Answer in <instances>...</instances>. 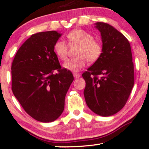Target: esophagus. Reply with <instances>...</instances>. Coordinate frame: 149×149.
I'll list each match as a JSON object with an SVG mask.
<instances>
[{
	"instance_id": "34e87169",
	"label": "esophagus",
	"mask_w": 149,
	"mask_h": 149,
	"mask_svg": "<svg viewBox=\"0 0 149 149\" xmlns=\"http://www.w3.org/2000/svg\"><path fill=\"white\" fill-rule=\"evenodd\" d=\"M80 76H81V75L79 74H76V73H74V77H75V79L79 78V77H80Z\"/></svg>"
}]
</instances>
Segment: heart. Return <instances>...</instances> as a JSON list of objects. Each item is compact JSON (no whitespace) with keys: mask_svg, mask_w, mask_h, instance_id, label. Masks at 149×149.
<instances>
[{"mask_svg":"<svg viewBox=\"0 0 149 149\" xmlns=\"http://www.w3.org/2000/svg\"><path fill=\"white\" fill-rule=\"evenodd\" d=\"M70 45H79L77 57L70 58L63 64L66 70L77 72L86 65L88 60L95 62L102 53V46L100 42L94 39L91 33L83 30H75L67 36ZM54 52L60 59L65 60L68 53V45L62 40H58L54 45Z\"/></svg>","mask_w":149,"mask_h":149,"instance_id":"obj_1","label":"heart"}]
</instances>
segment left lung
Returning a JSON list of instances; mask_svg holds the SVG:
<instances>
[{
  "label": "left lung",
  "mask_w": 149,
  "mask_h": 149,
  "mask_svg": "<svg viewBox=\"0 0 149 149\" xmlns=\"http://www.w3.org/2000/svg\"><path fill=\"white\" fill-rule=\"evenodd\" d=\"M102 53L82 74L87 105L98 116L117 113L126 103L134 84V63L129 41L109 24L97 22Z\"/></svg>",
  "instance_id": "obj_1"
}]
</instances>
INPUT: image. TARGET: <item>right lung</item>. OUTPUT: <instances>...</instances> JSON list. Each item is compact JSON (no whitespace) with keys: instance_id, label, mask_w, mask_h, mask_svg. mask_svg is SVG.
Instances as JSON below:
<instances>
[{"instance_id":"1","label":"right lung","mask_w":149,"mask_h":149,"mask_svg":"<svg viewBox=\"0 0 149 149\" xmlns=\"http://www.w3.org/2000/svg\"><path fill=\"white\" fill-rule=\"evenodd\" d=\"M61 36L56 31L32 35L12 63L13 93L25 111L40 122H51L61 115L74 81L72 73L61 68L54 52V43Z\"/></svg>"}]
</instances>
